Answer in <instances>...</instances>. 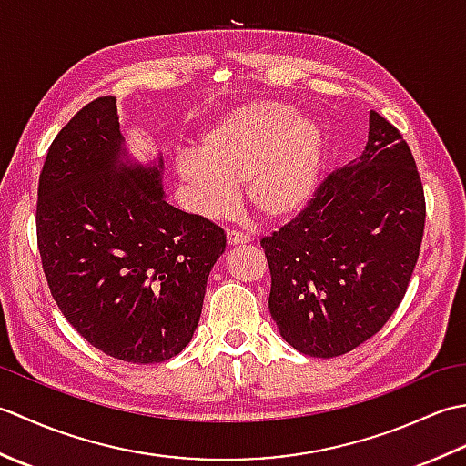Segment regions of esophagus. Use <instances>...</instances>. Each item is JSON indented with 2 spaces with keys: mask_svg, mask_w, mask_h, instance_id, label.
I'll return each mask as SVG.
<instances>
[{
  "mask_svg": "<svg viewBox=\"0 0 466 466\" xmlns=\"http://www.w3.org/2000/svg\"><path fill=\"white\" fill-rule=\"evenodd\" d=\"M226 240H228V246H244V244H248V242H250V236H248V234H242V232H236V230H232V232H228Z\"/></svg>",
  "mask_w": 466,
  "mask_h": 466,
  "instance_id": "1",
  "label": "esophagus"
}]
</instances>
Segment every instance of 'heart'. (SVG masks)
I'll return each mask as SVG.
<instances>
[{"mask_svg":"<svg viewBox=\"0 0 466 466\" xmlns=\"http://www.w3.org/2000/svg\"><path fill=\"white\" fill-rule=\"evenodd\" d=\"M322 160L319 124L282 104L258 102L222 116L202 136L198 157H182L177 176L204 216L230 212L242 186L254 212L284 222L314 196Z\"/></svg>","mask_w":466,"mask_h":466,"instance_id":"b5f03b06","label":"heart"}]
</instances>
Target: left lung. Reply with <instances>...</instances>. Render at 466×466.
Here are the masks:
<instances>
[{
	"label": "left lung",
	"mask_w": 466,
	"mask_h": 466,
	"mask_svg": "<svg viewBox=\"0 0 466 466\" xmlns=\"http://www.w3.org/2000/svg\"><path fill=\"white\" fill-rule=\"evenodd\" d=\"M424 218L410 147L372 110L362 156L326 176L289 224L260 240L282 339L316 359L372 339L407 294Z\"/></svg>",
	"instance_id": "left-lung-1"
}]
</instances>
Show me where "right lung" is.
<instances>
[{"mask_svg":"<svg viewBox=\"0 0 466 466\" xmlns=\"http://www.w3.org/2000/svg\"><path fill=\"white\" fill-rule=\"evenodd\" d=\"M114 96L69 120L37 187V248L66 320L117 360H170L192 340L220 226L164 200L162 160L126 162Z\"/></svg>","mask_w":466,"mask_h":466,"instance_id":"add662e5","label":"right lung"}]
</instances>
